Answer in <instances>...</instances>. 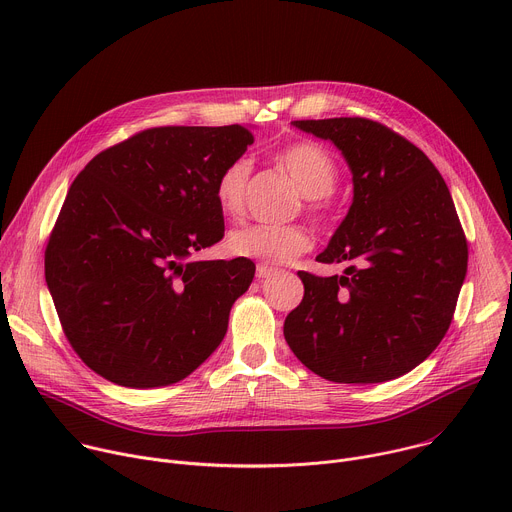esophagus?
<instances>
[{"instance_id":"1","label":"esophagus","mask_w":512,"mask_h":512,"mask_svg":"<svg viewBox=\"0 0 512 512\" xmlns=\"http://www.w3.org/2000/svg\"><path fill=\"white\" fill-rule=\"evenodd\" d=\"M273 273H275L273 267H267V265H263V263L257 265V277H259V279H267V277H271Z\"/></svg>"}]
</instances>
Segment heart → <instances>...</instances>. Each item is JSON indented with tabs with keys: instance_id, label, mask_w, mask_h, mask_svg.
Listing matches in <instances>:
<instances>
[{
	"instance_id": "obj_1",
	"label": "heart",
	"mask_w": 512,
	"mask_h": 512,
	"mask_svg": "<svg viewBox=\"0 0 512 512\" xmlns=\"http://www.w3.org/2000/svg\"><path fill=\"white\" fill-rule=\"evenodd\" d=\"M275 162L296 182L298 190L310 200L312 210H320V202L338 184V166L334 158L318 143L298 141L283 148ZM251 176L247 158L231 160L214 182V200L225 216H239L245 208V192ZM312 237L302 227H267L249 225L235 229L227 237V249L235 257L263 261L267 265H283L310 251Z\"/></svg>"
}]
</instances>
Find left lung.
<instances>
[{
	"label": "left lung",
	"mask_w": 512,
	"mask_h": 512,
	"mask_svg": "<svg viewBox=\"0 0 512 512\" xmlns=\"http://www.w3.org/2000/svg\"><path fill=\"white\" fill-rule=\"evenodd\" d=\"M332 141L352 172V204L320 263L342 275L298 271L302 304L283 336L302 364L334 383H383L421 364L446 336L468 269L450 190L429 158L362 117L291 121Z\"/></svg>",
	"instance_id": "8db88e82"
}]
</instances>
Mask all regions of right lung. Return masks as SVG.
I'll use <instances>...</instances> for the list:
<instances>
[{
  "label": "right lung",
  "instance_id": "1",
  "mask_svg": "<svg viewBox=\"0 0 512 512\" xmlns=\"http://www.w3.org/2000/svg\"><path fill=\"white\" fill-rule=\"evenodd\" d=\"M251 143L243 125L154 127L72 182L46 247V283L70 346L103 379L166 387L223 342L255 265L190 257L223 239L214 182Z\"/></svg>",
  "mask_w": 512,
  "mask_h": 512
}]
</instances>
